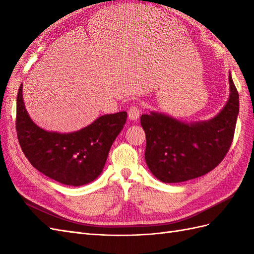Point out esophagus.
<instances>
[{
	"instance_id": "1",
	"label": "esophagus",
	"mask_w": 254,
	"mask_h": 254,
	"mask_svg": "<svg viewBox=\"0 0 254 254\" xmlns=\"http://www.w3.org/2000/svg\"><path fill=\"white\" fill-rule=\"evenodd\" d=\"M128 118L131 120H137L140 116V108L136 105H133L128 108L127 110Z\"/></svg>"
}]
</instances>
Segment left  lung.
I'll return each mask as SVG.
<instances>
[{
    "label": "left lung",
    "mask_w": 254,
    "mask_h": 254,
    "mask_svg": "<svg viewBox=\"0 0 254 254\" xmlns=\"http://www.w3.org/2000/svg\"><path fill=\"white\" fill-rule=\"evenodd\" d=\"M230 97L214 118L185 123L159 113L141 115L149 170L166 184L203 176L217 167L232 145L239 113V95L230 75Z\"/></svg>",
    "instance_id": "8db88e82"
}]
</instances>
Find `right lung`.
<instances>
[{
	"label": "right lung",
	"mask_w": 254,
	"mask_h": 254,
	"mask_svg": "<svg viewBox=\"0 0 254 254\" xmlns=\"http://www.w3.org/2000/svg\"><path fill=\"white\" fill-rule=\"evenodd\" d=\"M127 117L126 112L104 115L80 131L47 132L25 110L22 86L17 95L16 129L24 155L37 171L66 186H83L100 176Z\"/></svg>",
	"instance_id": "add662e5"
}]
</instances>
